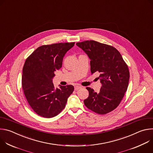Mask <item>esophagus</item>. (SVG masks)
Instances as JSON below:
<instances>
[{
	"mask_svg": "<svg viewBox=\"0 0 153 153\" xmlns=\"http://www.w3.org/2000/svg\"><path fill=\"white\" fill-rule=\"evenodd\" d=\"M80 88H82V86H81L77 85V86H74V90H75L76 91H77V90H79V89H80Z\"/></svg>",
	"mask_w": 153,
	"mask_h": 153,
	"instance_id": "obj_1",
	"label": "esophagus"
}]
</instances>
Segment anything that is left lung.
Here are the masks:
<instances>
[{
    "instance_id": "1",
    "label": "left lung",
    "mask_w": 153,
    "mask_h": 153,
    "mask_svg": "<svg viewBox=\"0 0 153 153\" xmlns=\"http://www.w3.org/2000/svg\"><path fill=\"white\" fill-rule=\"evenodd\" d=\"M76 45L90 59L91 74L98 71L102 86L99 93L90 87L84 104L99 114L113 111L120 104L127 90L129 72L120 53L114 47L94 40H85Z\"/></svg>"
}]
</instances>
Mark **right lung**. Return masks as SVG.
Masks as SVG:
<instances>
[{"mask_svg":"<svg viewBox=\"0 0 153 153\" xmlns=\"http://www.w3.org/2000/svg\"><path fill=\"white\" fill-rule=\"evenodd\" d=\"M75 42L57 43L38 47L24 63L22 85L25 96L33 111L43 117L58 115L73 93L71 85L55 88L54 72L62 65L63 58Z\"/></svg>","mask_w":153,"mask_h":153,"instance_id":"obj_1","label":"right lung"}]
</instances>
